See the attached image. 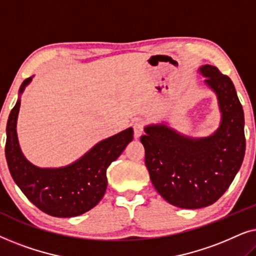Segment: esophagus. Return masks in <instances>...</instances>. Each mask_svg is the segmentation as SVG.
Returning <instances> with one entry per match:
<instances>
[{"label": "esophagus", "instance_id": "obj_1", "mask_svg": "<svg viewBox=\"0 0 256 256\" xmlns=\"http://www.w3.org/2000/svg\"><path fill=\"white\" fill-rule=\"evenodd\" d=\"M132 128H134V136L136 138H138L140 136L143 134V128H144V124H143V121H136L134 126H132Z\"/></svg>", "mask_w": 256, "mask_h": 256}]
</instances>
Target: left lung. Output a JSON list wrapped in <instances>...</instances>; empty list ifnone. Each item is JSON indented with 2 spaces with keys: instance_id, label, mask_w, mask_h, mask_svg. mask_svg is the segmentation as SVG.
I'll use <instances>...</instances> for the list:
<instances>
[{
  "instance_id": "obj_1",
  "label": "left lung",
  "mask_w": 256,
  "mask_h": 256,
  "mask_svg": "<svg viewBox=\"0 0 256 256\" xmlns=\"http://www.w3.org/2000/svg\"><path fill=\"white\" fill-rule=\"evenodd\" d=\"M199 72L218 98L219 128L194 138L166 124H150L141 136L154 188L180 208H200L218 200L239 171L246 150L244 110L232 80L212 65H202Z\"/></svg>"
}]
</instances>
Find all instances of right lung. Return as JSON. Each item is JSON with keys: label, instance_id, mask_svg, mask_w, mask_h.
<instances>
[{"label": "right lung", "instance_id": "add662e5", "mask_svg": "<svg viewBox=\"0 0 256 256\" xmlns=\"http://www.w3.org/2000/svg\"><path fill=\"white\" fill-rule=\"evenodd\" d=\"M31 80L28 78L20 85L18 100L6 122V158L10 174L26 197L40 211L57 218L80 216L102 199L107 188V168L132 141L134 130L128 128L102 140L70 166H34L23 155L16 132L20 94Z\"/></svg>", "mask_w": 256, "mask_h": 256}]
</instances>
